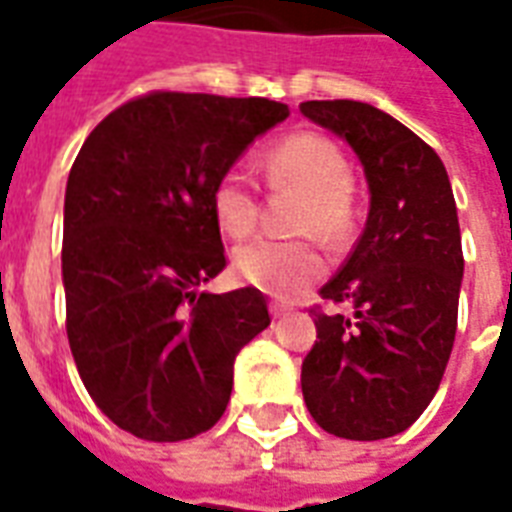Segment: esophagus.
<instances>
[{"mask_svg": "<svg viewBox=\"0 0 512 512\" xmlns=\"http://www.w3.org/2000/svg\"><path fill=\"white\" fill-rule=\"evenodd\" d=\"M288 310H291V304H285V301H269V312H272V318H283Z\"/></svg>", "mask_w": 512, "mask_h": 512, "instance_id": "34e87169", "label": "esophagus"}]
</instances>
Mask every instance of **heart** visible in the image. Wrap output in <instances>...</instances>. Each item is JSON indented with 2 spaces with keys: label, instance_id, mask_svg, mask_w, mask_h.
<instances>
[{
  "label": "heart",
  "instance_id": "1",
  "mask_svg": "<svg viewBox=\"0 0 512 512\" xmlns=\"http://www.w3.org/2000/svg\"><path fill=\"white\" fill-rule=\"evenodd\" d=\"M269 189H301L291 229L318 235L331 245L344 243L355 229L358 200L347 157L336 141L315 130H299L267 146L259 157ZM211 211L224 235H251L259 224V192L240 170H224L211 186ZM235 272L277 299H293L326 272V259L310 237H259L235 251Z\"/></svg>",
  "mask_w": 512,
  "mask_h": 512
}]
</instances>
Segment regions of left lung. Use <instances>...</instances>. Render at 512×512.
<instances>
[{"instance_id": "left-lung-1", "label": "left lung", "mask_w": 512, "mask_h": 512, "mask_svg": "<svg viewBox=\"0 0 512 512\" xmlns=\"http://www.w3.org/2000/svg\"><path fill=\"white\" fill-rule=\"evenodd\" d=\"M363 162L371 211L342 269L320 288L352 315L310 307L318 342L301 363L312 419L347 441H379L422 417L457 334L462 235L433 146L363 101H304Z\"/></svg>"}]
</instances>
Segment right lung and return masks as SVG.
Segmentation results:
<instances>
[{"mask_svg":"<svg viewBox=\"0 0 512 512\" xmlns=\"http://www.w3.org/2000/svg\"><path fill=\"white\" fill-rule=\"evenodd\" d=\"M288 117L269 98L152 90L95 125L63 202L66 334L95 406L144 441L211 430L237 352L269 326L259 288L200 293L227 267L211 186Z\"/></svg>","mask_w":512,"mask_h":512,"instance_id":"1","label":"right lung"}]
</instances>
